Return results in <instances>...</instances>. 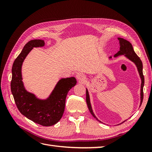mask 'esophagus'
I'll list each match as a JSON object with an SVG mask.
<instances>
[{
  "label": "esophagus",
  "instance_id": "34e87169",
  "mask_svg": "<svg viewBox=\"0 0 152 152\" xmlns=\"http://www.w3.org/2000/svg\"><path fill=\"white\" fill-rule=\"evenodd\" d=\"M76 78L78 79L79 81H83L86 79V76L82 73H78L76 74Z\"/></svg>",
  "mask_w": 152,
  "mask_h": 152
}]
</instances>
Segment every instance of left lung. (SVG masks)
Returning <instances> with one entry per match:
<instances>
[{
    "mask_svg": "<svg viewBox=\"0 0 152 152\" xmlns=\"http://www.w3.org/2000/svg\"><path fill=\"white\" fill-rule=\"evenodd\" d=\"M118 39L119 40V46H120V48H119V51H118V53H116L114 55V57H117L119 56H122V55H124V56L127 58V59L131 61L132 62H133L135 65H136L138 72L139 73V75L141 79V86H140V106L142 104V102L143 101V87L144 85V78L143 76V72H142V69H143V66H142V61L139 58L136 53L134 52V51L133 50V46L132 44L129 42L128 40L124 39L122 38H118ZM109 59H112V57H110ZM86 102L87 104H88V108L89 110V112H91V115L94 117L96 120L99 122H101L100 120H99L98 118L96 117L95 115L93 113V111L92 110V107L91 105V102H90V98H89V92L88 89L86 88ZM126 121V120H125ZM122 122V123H124Z\"/></svg>",
    "mask_w": 152,
    "mask_h": 152,
    "instance_id": "1",
    "label": "left lung"
}]
</instances>
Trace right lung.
I'll return each mask as SVG.
<instances>
[{
  "instance_id": "obj_1",
  "label": "right lung",
  "mask_w": 152,
  "mask_h": 152,
  "mask_svg": "<svg viewBox=\"0 0 152 152\" xmlns=\"http://www.w3.org/2000/svg\"><path fill=\"white\" fill-rule=\"evenodd\" d=\"M44 45L42 40H32L25 44L13 64L11 91L15 104L23 115L38 124L51 126L62 118L67 93L77 82L74 77L61 78L46 99H38L25 89L22 81L23 63L33 48L43 47Z\"/></svg>"
}]
</instances>
